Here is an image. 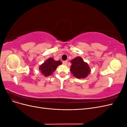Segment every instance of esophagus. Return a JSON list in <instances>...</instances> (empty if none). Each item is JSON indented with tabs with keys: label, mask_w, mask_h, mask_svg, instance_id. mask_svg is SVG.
<instances>
[{
	"label": "esophagus",
	"mask_w": 127,
	"mask_h": 127,
	"mask_svg": "<svg viewBox=\"0 0 127 127\" xmlns=\"http://www.w3.org/2000/svg\"><path fill=\"white\" fill-rule=\"evenodd\" d=\"M67 63H68V61H63V64H64V65H67Z\"/></svg>",
	"instance_id": "esophagus-1"
}]
</instances>
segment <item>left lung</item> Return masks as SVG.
I'll use <instances>...</instances> for the list:
<instances>
[{"instance_id": "obj_1", "label": "left lung", "mask_w": 127, "mask_h": 127, "mask_svg": "<svg viewBox=\"0 0 127 127\" xmlns=\"http://www.w3.org/2000/svg\"><path fill=\"white\" fill-rule=\"evenodd\" d=\"M70 72L76 78H85L90 75L91 68L88 64L85 62L80 57H77L70 61Z\"/></svg>"}]
</instances>
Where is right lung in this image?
Returning <instances> with one entry per match:
<instances>
[{"label": "right lung", "mask_w": 127, "mask_h": 127, "mask_svg": "<svg viewBox=\"0 0 127 127\" xmlns=\"http://www.w3.org/2000/svg\"><path fill=\"white\" fill-rule=\"evenodd\" d=\"M62 64L60 60L56 61L53 58H49L41 64L39 67V70L43 75L48 77L51 75L58 66Z\"/></svg>", "instance_id": "1"}]
</instances>
